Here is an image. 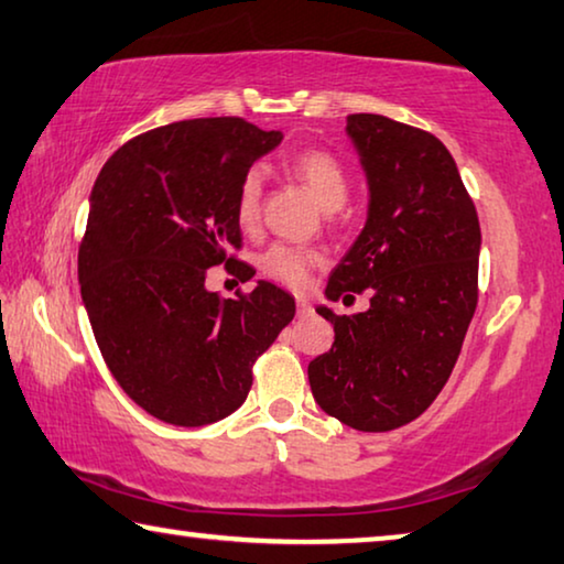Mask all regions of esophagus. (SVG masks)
<instances>
[{"mask_svg": "<svg viewBox=\"0 0 564 564\" xmlns=\"http://www.w3.org/2000/svg\"><path fill=\"white\" fill-rule=\"evenodd\" d=\"M296 306H299V316H308L311 311H314V306H311V303H308L306 299H299Z\"/></svg>", "mask_w": 564, "mask_h": 564, "instance_id": "obj_1", "label": "esophagus"}]
</instances>
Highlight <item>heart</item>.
<instances>
[{"instance_id": "heart-1", "label": "heart", "mask_w": 564, "mask_h": 564, "mask_svg": "<svg viewBox=\"0 0 564 564\" xmlns=\"http://www.w3.org/2000/svg\"><path fill=\"white\" fill-rule=\"evenodd\" d=\"M291 173L316 195L321 208L328 210L330 216L341 213V205L348 200V191H351V181H348V170L334 153L321 148L303 150L291 160ZM263 183L265 170L261 165L248 167L240 177L236 191V220L243 230H253L261 220ZM318 261V250L273 243L261 256V271L271 281L291 285V289H306L308 275Z\"/></svg>"}]
</instances>
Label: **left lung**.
Returning <instances> with one entry per match:
<instances>
[{
  "label": "left lung",
  "mask_w": 564,
  "mask_h": 564,
  "mask_svg": "<svg viewBox=\"0 0 564 564\" xmlns=\"http://www.w3.org/2000/svg\"><path fill=\"white\" fill-rule=\"evenodd\" d=\"M369 177V220L330 273V301L369 291V311L336 316V341L308 364L326 414L391 432L440 397L479 299V218L457 163L432 132L383 115H348Z\"/></svg>",
  "instance_id": "1"
}]
</instances>
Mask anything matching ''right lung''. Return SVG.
Wrapping results in <instances>:
<instances>
[{
    "mask_svg": "<svg viewBox=\"0 0 564 564\" xmlns=\"http://www.w3.org/2000/svg\"><path fill=\"white\" fill-rule=\"evenodd\" d=\"M281 140L243 118L181 120L128 140L97 175L79 291L107 369L160 422L234 414L258 356L296 316L293 296L268 281L238 299L205 289L220 263L240 283L253 279L236 258V191Z\"/></svg>",
    "mask_w": 564,
    "mask_h": 564,
    "instance_id": "add662e5",
    "label": "right lung"
}]
</instances>
